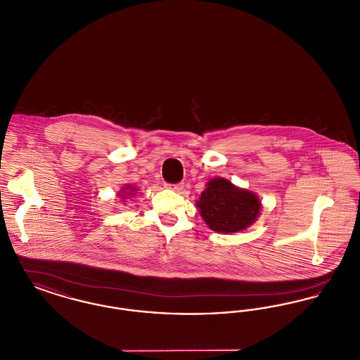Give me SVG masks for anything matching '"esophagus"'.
<instances>
[{
    "instance_id": "obj_1",
    "label": "esophagus",
    "mask_w": 360,
    "mask_h": 360,
    "mask_svg": "<svg viewBox=\"0 0 360 360\" xmlns=\"http://www.w3.org/2000/svg\"><path fill=\"white\" fill-rule=\"evenodd\" d=\"M166 188H172L174 191H176V193H184V190H185V185L184 184H166Z\"/></svg>"
}]
</instances>
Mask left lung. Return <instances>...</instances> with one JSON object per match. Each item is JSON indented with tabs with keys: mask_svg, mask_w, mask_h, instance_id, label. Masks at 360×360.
Here are the masks:
<instances>
[{
	"mask_svg": "<svg viewBox=\"0 0 360 360\" xmlns=\"http://www.w3.org/2000/svg\"><path fill=\"white\" fill-rule=\"evenodd\" d=\"M197 207L210 229L233 233L257 221L262 204L255 193L236 188L228 179L213 178L206 184Z\"/></svg>",
	"mask_w": 360,
	"mask_h": 360,
	"instance_id": "left-lung-1",
	"label": "left lung"
}]
</instances>
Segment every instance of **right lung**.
Returning a JSON list of instances; mask_svg holds the SVG:
<instances>
[{
    "mask_svg": "<svg viewBox=\"0 0 360 360\" xmlns=\"http://www.w3.org/2000/svg\"><path fill=\"white\" fill-rule=\"evenodd\" d=\"M135 191H136V188H135V186L127 185V186H124V188H122V190L119 193V195L122 197V200H125V198H127V195H135Z\"/></svg>",
    "mask_w": 360,
    "mask_h": 360,
    "instance_id": "1",
    "label": "right lung"
}]
</instances>
